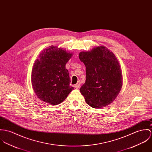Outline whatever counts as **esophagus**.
I'll list each match as a JSON object with an SVG mask.
<instances>
[{
  "label": "esophagus",
  "mask_w": 152,
  "mask_h": 152,
  "mask_svg": "<svg viewBox=\"0 0 152 152\" xmlns=\"http://www.w3.org/2000/svg\"><path fill=\"white\" fill-rule=\"evenodd\" d=\"M80 86V83H77L76 85L74 86V87L76 88H79Z\"/></svg>",
  "instance_id": "obj_1"
}]
</instances>
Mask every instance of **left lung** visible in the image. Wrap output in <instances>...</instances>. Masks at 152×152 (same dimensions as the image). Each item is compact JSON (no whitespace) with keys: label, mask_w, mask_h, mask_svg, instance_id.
<instances>
[{"label":"left lung","mask_w":152,"mask_h":152,"mask_svg":"<svg viewBox=\"0 0 152 152\" xmlns=\"http://www.w3.org/2000/svg\"><path fill=\"white\" fill-rule=\"evenodd\" d=\"M79 57L86 66V79L80 90L87 104L94 108L109 105L115 99L122 85L117 58L103 46L81 52Z\"/></svg>","instance_id":"8db88e82"}]
</instances>
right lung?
I'll list each match as a JSON object with an SVG mask.
<instances>
[{
	"label": "right lung",
	"instance_id": "add662e5",
	"mask_svg": "<svg viewBox=\"0 0 152 152\" xmlns=\"http://www.w3.org/2000/svg\"><path fill=\"white\" fill-rule=\"evenodd\" d=\"M72 53L52 46L42 51L35 62L31 82L39 99L52 105L64 101L74 89L65 65Z\"/></svg>",
	"mask_w": 152,
	"mask_h": 152
}]
</instances>
